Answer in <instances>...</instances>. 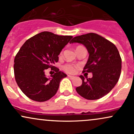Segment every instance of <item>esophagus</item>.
<instances>
[{"label":"esophagus","instance_id":"obj_1","mask_svg":"<svg viewBox=\"0 0 134 134\" xmlns=\"http://www.w3.org/2000/svg\"><path fill=\"white\" fill-rule=\"evenodd\" d=\"M68 77H69V78H70V79H74V78H75V77H74V76H69H69H68Z\"/></svg>","mask_w":134,"mask_h":134}]
</instances>
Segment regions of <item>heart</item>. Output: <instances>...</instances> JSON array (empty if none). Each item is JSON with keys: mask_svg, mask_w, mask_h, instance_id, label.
Segmentation results:
<instances>
[{"mask_svg": "<svg viewBox=\"0 0 134 134\" xmlns=\"http://www.w3.org/2000/svg\"><path fill=\"white\" fill-rule=\"evenodd\" d=\"M63 69L67 73L73 74L76 72V67L72 64H66L63 67Z\"/></svg>", "mask_w": 134, "mask_h": 134, "instance_id": "1", "label": "heart"}]
</instances>
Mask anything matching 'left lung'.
Masks as SVG:
<instances>
[{"label":"left lung","instance_id":"left-lung-1","mask_svg":"<svg viewBox=\"0 0 134 134\" xmlns=\"http://www.w3.org/2000/svg\"><path fill=\"white\" fill-rule=\"evenodd\" d=\"M78 43L86 48L89 58L83 72H91L93 77L85 79L76 91L84 98L94 100L110 93L118 81L121 74V59L114 44L96 33L76 36L70 43Z\"/></svg>","mask_w":134,"mask_h":134}]
</instances>
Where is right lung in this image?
<instances>
[{
	"label": "right lung",
	"instance_id": "obj_1",
	"mask_svg": "<svg viewBox=\"0 0 134 134\" xmlns=\"http://www.w3.org/2000/svg\"><path fill=\"white\" fill-rule=\"evenodd\" d=\"M72 38L43 31L27 40L20 48L14 58L15 79L23 93L31 99L43 102L57 92L61 80L67 75L53 65ZM49 68L56 72L47 78L44 72Z\"/></svg>",
	"mask_w": 134,
	"mask_h": 134
}]
</instances>
